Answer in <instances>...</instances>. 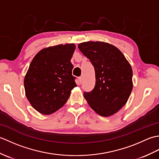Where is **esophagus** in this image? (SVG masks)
Here are the masks:
<instances>
[{"instance_id":"1","label":"esophagus","mask_w":159,"mask_h":159,"mask_svg":"<svg viewBox=\"0 0 159 159\" xmlns=\"http://www.w3.org/2000/svg\"><path fill=\"white\" fill-rule=\"evenodd\" d=\"M78 81H79V84H81L83 82V78L82 77H79L78 78Z\"/></svg>"}]
</instances>
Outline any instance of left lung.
Instances as JSON below:
<instances>
[{"label": "left lung", "instance_id": "8db88e82", "mask_svg": "<svg viewBox=\"0 0 159 159\" xmlns=\"http://www.w3.org/2000/svg\"><path fill=\"white\" fill-rule=\"evenodd\" d=\"M95 70L96 85L83 95L92 109L101 116L117 113L133 89V70L120 50L110 43L87 42L78 46Z\"/></svg>", "mask_w": 159, "mask_h": 159}]
</instances>
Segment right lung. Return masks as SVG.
Wrapping results in <instances>:
<instances>
[{"label": "right lung", "instance_id": "1", "mask_svg": "<svg viewBox=\"0 0 159 159\" xmlns=\"http://www.w3.org/2000/svg\"><path fill=\"white\" fill-rule=\"evenodd\" d=\"M73 43L43 48L30 64L24 80L26 96L40 113L50 115L62 107L76 86L70 60Z\"/></svg>", "mask_w": 159, "mask_h": 159}]
</instances>
